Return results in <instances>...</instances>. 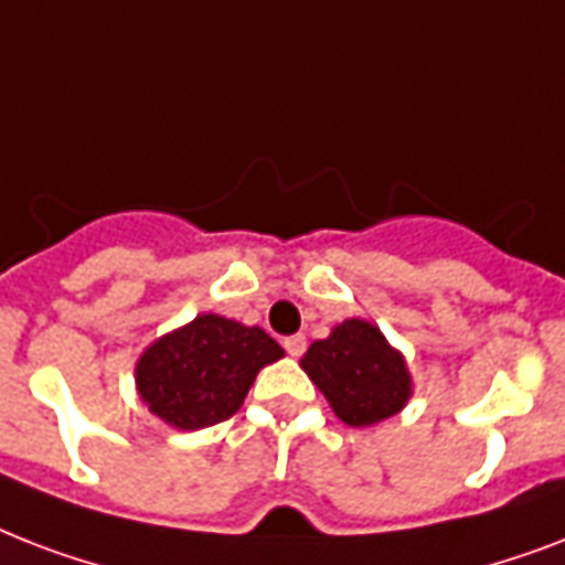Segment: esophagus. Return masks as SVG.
I'll use <instances>...</instances> for the list:
<instances>
[{
  "label": "esophagus",
  "instance_id": "1",
  "mask_svg": "<svg viewBox=\"0 0 565 565\" xmlns=\"http://www.w3.org/2000/svg\"><path fill=\"white\" fill-rule=\"evenodd\" d=\"M284 349H287V354H290V358H301V354H305V349H308V340H305V334H292L284 340Z\"/></svg>",
  "mask_w": 565,
  "mask_h": 565
}]
</instances>
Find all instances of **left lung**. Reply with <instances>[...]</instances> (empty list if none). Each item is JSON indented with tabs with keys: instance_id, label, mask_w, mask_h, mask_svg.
<instances>
[{
	"instance_id": "obj_1",
	"label": "left lung",
	"mask_w": 565,
	"mask_h": 565,
	"mask_svg": "<svg viewBox=\"0 0 565 565\" xmlns=\"http://www.w3.org/2000/svg\"><path fill=\"white\" fill-rule=\"evenodd\" d=\"M301 370L352 428L390 419L411 398V372L402 352L366 319H345L331 337L310 343Z\"/></svg>"
}]
</instances>
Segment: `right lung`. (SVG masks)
<instances>
[{
    "instance_id": "right-lung-1",
    "label": "right lung",
    "mask_w": 565,
    "mask_h": 565,
    "mask_svg": "<svg viewBox=\"0 0 565 565\" xmlns=\"http://www.w3.org/2000/svg\"><path fill=\"white\" fill-rule=\"evenodd\" d=\"M278 358L284 349L264 328L202 313L140 354L137 393L167 425L199 430L231 419L257 372Z\"/></svg>"
}]
</instances>
